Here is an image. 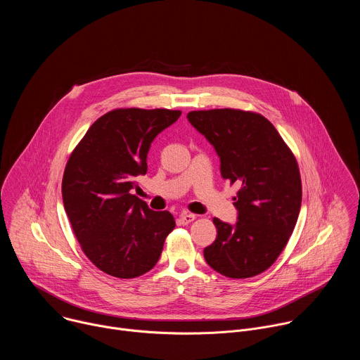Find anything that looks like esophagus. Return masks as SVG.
I'll use <instances>...</instances> for the list:
<instances>
[{
  "instance_id": "1",
  "label": "esophagus",
  "mask_w": 360,
  "mask_h": 360,
  "mask_svg": "<svg viewBox=\"0 0 360 360\" xmlns=\"http://www.w3.org/2000/svg\"><path fill=\"white\" fill-rule=\"evenodd\" d=\"M195 215L193 214H188V212H185V214H181L179 215V219H178V222L181 224V225H188V224H191L192 221H195Z\"/></svg>"
}]
</instances>
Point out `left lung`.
I'll return each instance as SVG.
<instances>
[{"instance_id":"left-lung-1","label":"left lung","mask_w":360,"mask_h":360,"mask_svg":"<svg viewBox=\"0 0 360 360\" xmlns=\"http://www.w3.org/2000/svg\"><path fill=\"white\" fill-rule=\"evenodd\" d=\"M186 118L215 148L222 178L240 185L233 198L238 221L214 218L218 235L203 249L205 261L228 278L259 275L276 261L299 217L302 184L293 153L259 114L225 108Z\"/></svg>"}]
</instances>
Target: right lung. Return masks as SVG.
Masks as SVG:
<instances>
[{"instance_id":"1","label":"right lung","mask_w":360,"mask_h":360,"mask_svg":"<svg viewBox=\"0 0 360 360\" xmlns=\"http://www.w3.org/2000/svg\"><path fill=\"white\" fill-rule=\"evenodd\" d=\"M179 117L171 110H114L91 125L71 153L64 208L84 253L102 272L131 279L160 261L175 219L149 210L131 191L148 171L152 141Z\"/></svg>"}]
</instances>
